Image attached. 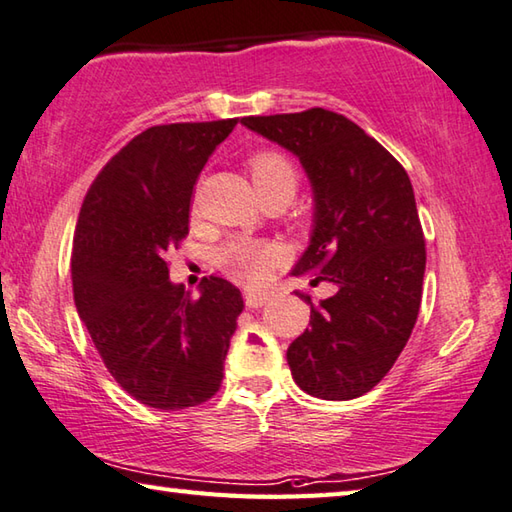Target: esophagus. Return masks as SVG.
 I'll return each instance as SVG.
<instances>
[{
	"mask_svg": "<svg viewBox=\"0 0 512 512\" xmlns=\"http://www.w3.org/2000/svg\"><path fill=\"white\" fill-rule=\"evenodd\" d=\"M270 301V294L258 290H245V306L247 308H263Z\"/></svg>",
	"mask_w": 512,
	"mask_h": 512,
	"instance_id": "1",
	"label": "esophagus"
}]
</instances>
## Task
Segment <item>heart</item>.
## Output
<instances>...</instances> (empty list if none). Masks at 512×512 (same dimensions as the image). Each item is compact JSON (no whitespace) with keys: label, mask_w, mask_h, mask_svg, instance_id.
<instances>
[{"label":"heart","mask_w":512,"mask_h":512,"mask_svg":"<svg viewBox=\"0 0 512 512\" xmlns=\"http://www.w3.org/2000/svg\"><path fill=\"white\" fill-rule=\"evenodd\" d=\"M249 173L261 197L272 193L294 195L299 184L297 168L276 150H261L249 159ZM283 251L276 242L256 238H236L220 247L218 265L231 279L242 283H263L281 263Z\"/></svg>","instance_id":"heart-1"}]
</instances>
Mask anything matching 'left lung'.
I'll return each mask as SVG.
<instances>
[{
	"label": "left lung",
	"instance_id": "left-lung-1",
	"mask_svg": "<svg viewBox=\"0 0 512 512\" xmlns=\"http://www.w3.org/2000/svg\"><path fill=\"white\" fill-rule=\"evenodd\" d=\"M242 125L301 161L312 233L292 274L335 285L288 348L294 382L321 400L371 391L405 348L423 297L425 238L409 175L351 119L312 107L247 116Z\"/></svg>",
	"mask_w": 512,
	"mask_h": 512
}]
</instances>
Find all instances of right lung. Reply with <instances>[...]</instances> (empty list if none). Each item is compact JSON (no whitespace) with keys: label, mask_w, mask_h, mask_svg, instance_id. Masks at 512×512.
<instances>
[{"label":"right lung","mask_w":512,"mask_h":512,"mask_svg":"<svg viewBox=\"0 0 512 512\" xmlns=\"http://www.w3.org/2000/svg\"><path fill=\"white\" fill-rule=\"evenodd\" d=\"M238 119L155 125L107 161L78 215L71 283L107 371L141 405L179 411L220 389L242 297L209 276L200 297L168 276L193 186Z\"/></svg>","instance_id":"1"}]
</instances>
